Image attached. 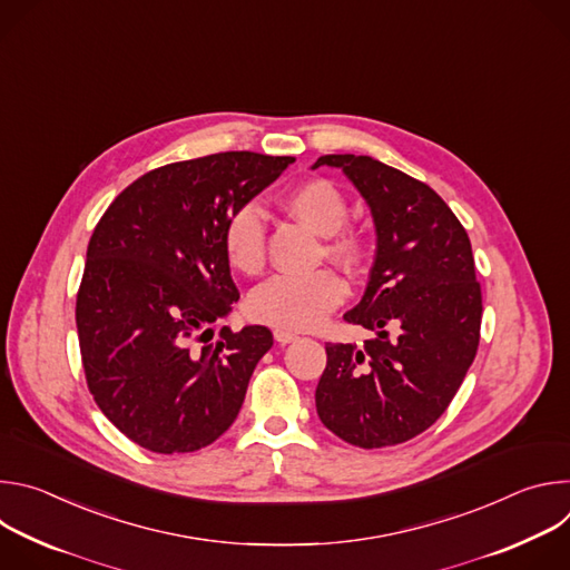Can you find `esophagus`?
<instances>
[{
	"label": "esophagus",
	"instance_id": "34e87169",
	"mask_svg": "<svg viewBox=\"0 0 570 570\" xmlns=\"http://www.w3.org/2000/svg\"><path fill=\"white\" fill-rule=\"evenodd\" d=\"M273 336H275V341H277L279 345H288V343H295V341L299 338L295 332H291V330H282V327H277V330L273 332Z\"/></svg>",
	"mask_w": 570,
	"mask_h": 570
}]
</instances>
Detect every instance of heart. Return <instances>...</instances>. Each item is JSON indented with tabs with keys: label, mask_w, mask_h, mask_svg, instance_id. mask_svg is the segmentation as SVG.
I'll use <instances>...</instances> for the list:
<instances>
[{
	"label": "heart",
	"mask_w": 570,
	"mask_h": 570,
	"mask_svg": "<svg viewBox=\"0 0 570 570\" xmlns=\"http://www.w3.org/2000/svg\"><path fill=\"white\" fill-rule=\"evenodd\" d=\"M284 207L320 234L324 253L341 264H356L363 257V236L347 225L345 194L324 178H311L295 185L284 196ZM220 243L227 264L243 273L257 275L266 262V225L262 212L253 205H238L223 223ZM347 295L343 277L332 268L306 275H277L262 284L253 295L248 311L255 320L288 330H311L327 317Z\"/></svg>",
	"instance_id": "1"
}]
</instances>
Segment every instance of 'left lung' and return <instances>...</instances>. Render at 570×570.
Returning <instances> with one entry per match:
<instances>
[{"label":"left lung","instance_id":"left-lung-1","mask_svg":"<svg viewBox=\"0 0 570 570\" xmlns=\"http://www.w3.org/2000/svg\"><path fill=\"white\" fill-rule=\"evenodd\" d=\"M370 205L376 255L363 299L345 313L374 338L327 343L315 387L322 424L361 449L409 442L433 426L480 343L482 293L466 229L424 183L367 155H322Z\"/></svg>","mask_w":570,"mask_h":570}]
</instances>
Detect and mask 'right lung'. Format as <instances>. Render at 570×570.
I'll use <instances>...</instances> for the list:
<instances>
[{
    "mask_svg": "<svg viewBox=\"0 0 570 570\" xmlns=\"http://www.w3.org/2000/svg\"><path fill=\"white\" fill-rule=\"evenodd\" d=\"M295 157L214 153L153 169L97 223L76 295L88 387L101 413L153 453H191L236 420L266 327L212 322L238 299L223 253L225 218Z\"/></svg>",
    "mask_w": 570,
    "mask_h": 570,
    "instance_id": "obj_1",
    "label": "right lung"
}]
</instances>
